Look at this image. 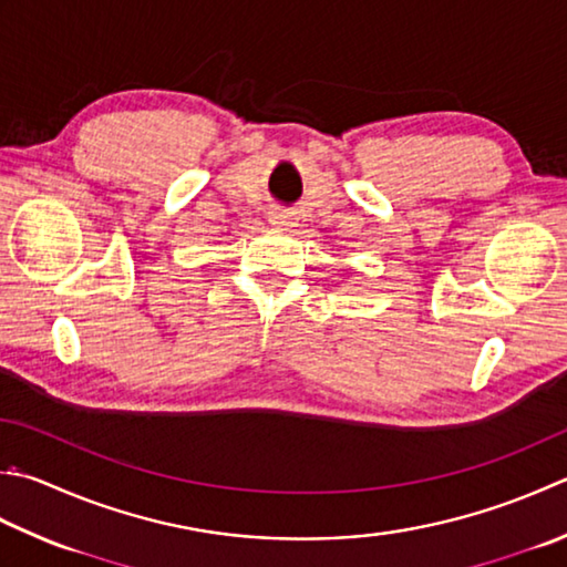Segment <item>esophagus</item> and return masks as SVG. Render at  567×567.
I'll list each match as a JSON object with an SVG mask.
<instances>
[{
	"label": "esophagus",
	"mask_w": 567,
	"mask_h": 567,
	"mask_svg": "<svg viewBox=\"0 0 567 567\" xmlns=\"http://www.w3.org/2000/svg\"><path fill=\"white\" fill-rule=\"evenodd\" d=\"M295 214L292 210H287V208H275V210H270V224L272 226H277V228H290V226H295Z\"/></svg>",
	"instance_id": "esophagus-1"
}]
</instances>
